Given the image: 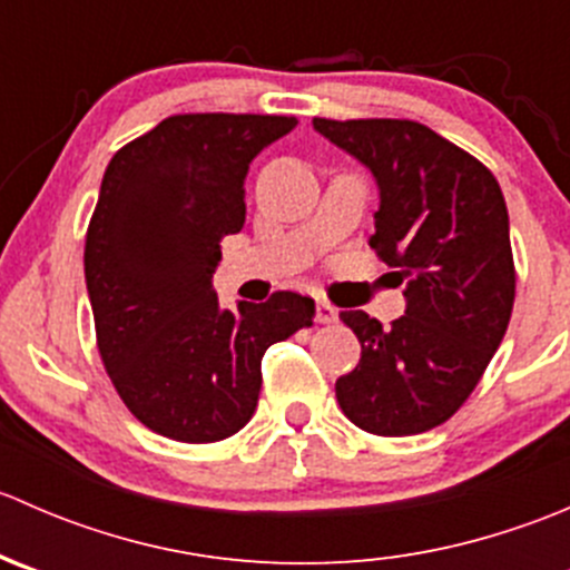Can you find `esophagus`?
<instances>
[{"label":"esophagus","instance_id":"1","mask_svg":"<svg viewBox=\"0 0 570 570\" xmlns=\"http://www.w3.org/2000/svg\"><path fill=\"white\" fill-rule=\"evenodd\" d=\"M314 306H317V322H322V325L336 320V308H333L325 297H317V303H314Z\"/></svg>","mask_w":570,"mask_h":570}]
</instances>
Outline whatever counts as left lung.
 Segmentation results:
<instances>
[{
	"instance_id": "obj_1",
	"label": "left lung",
	"mask_w": 570,
	"mask_h": 570,
	"mask_svg": "<svg viewBox=\"0 0 570 570\" xmlns=\"http://www.w3.org/2000/svg\"><path fill=\"white\" fill-rule=\"evenodd\" d=\"M381 187L370 245L405 284L407 308L381 325L338 312L361 361L336 381L355 428L416 435L455 416L502 344L515 303L510 223L497 176L430 126L407 118H314Z\"/></svg>"
}]
</instances>
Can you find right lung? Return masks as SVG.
Segmentation results:
<instances>
[{
  "label": "right lung",
  "mask_w": 570,
  "mask_h": 570,
  "mask_svg": "<svg viewBox=\"0 0 570 570\" xmlns=\"http://www.w3.org/2000/svg\"><path fill=\"white\" fill-rule=\"evenodd\" d=\"M295 115L181 112L109 159L85 234L96 347L137 422L212 444L250 422L269 344L314 325V301L278 289L223 312L220 243L245 226L250 159Z\"/></svg>",
  "instance_id": "add662e5"
}]
</instances>
